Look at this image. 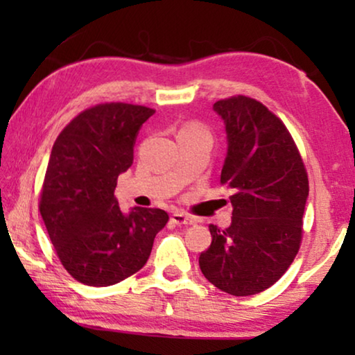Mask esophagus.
<instances>
[{"label":"esophagus","mask_w":355,"mask_h":355,"mask_svg":"<svg viewBox=\"0 0 355 355\" xmlns=\"http://www.w3.org/2000/svg\"><path fill=\"white\" fill-rule=\"evenodd\" d=\"M171 221L173 223H176V225H193V223H196V220H193L192 216H189V215H186V213H182V211H176L174 213V215L171 216Z\"/></svg>","instance_id":"obj_1"}]
</instances>
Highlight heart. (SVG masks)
Wrapping results in <instances>:
<instances>
[{"label": "heart", "instance_id": "b5f03b06", "mask_svg": "<svg viewBox=\"0 0 355 355\" xmlns=\"http://www.w3.org/2000/svg\"><path fill=\"white\" fill-rule=\"evenodd\" d=\"M182 130H205V128L203 125H200L198 123H189L182 128ZM207 132V130H205Z\"/></svg>", "mask_w": 355, "mask_h": 355}]
</instances>
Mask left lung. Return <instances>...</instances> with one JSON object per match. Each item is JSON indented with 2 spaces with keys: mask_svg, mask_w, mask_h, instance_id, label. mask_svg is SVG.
Wrapping results in <instances>:
<instances>
[{
  "mask_svg": "<svg viewBox=\"0 0 355 355\" xmlns=\"http://www.w3.org/2000/svg\"><path fill=\"white\" fill-rule=\"evenodd\" d=\"M227 155L221 186L232 189V223L210 225L198 257L205 278L231 295H254L286 273L302 242L309 176L293 135L263 103L245 95L218 100Z\"/></svg>",
  "mask_w": 355,
  "mask_h": 355,
  "instance_id": "1",
  "label": "left lung"
}]
</instances>
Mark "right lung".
Masks as SVG:
<instances>
[{
    "label": "right lung",
    "instance_id": "add662e5",
    "mask_svg": "<svg viewBox=\"0 0 355 355\" xmlns=\"http://www.w3.org/2000/svg\"><path fill=\"white\" fill-rule=\"evenodd\" d=\"M153 113L121 101L95 105L53 145L38 208L61 265L82 284L101 288L137 273L169 220L159 208L124 215L114 197L118 176L134 162L139 129Z\"/></svg>",
    "mask_w": 355,
    "mask_h": 355
}]
</instances>
